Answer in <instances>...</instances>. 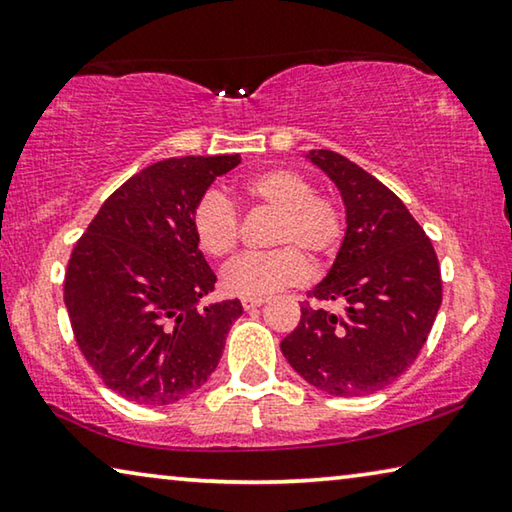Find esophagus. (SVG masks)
I'll list each match as a JSON object with an SVG mask.
<instances>
[{
    "instance_id": "esophagus-1",
    "label": "esophagus",
    "mask_w": 512,
    "mask_h": 512,
    "mask_svg": "<svg viewBox=\"0 0 512 512\" xmlns=\"http://www.w3.org/2000/svg\"><path fill=\"white\" fill-rule=\"evenodd\" d=\"M265 302H268L265 298H242V307L247 309V311H251V309L265 305Z\"/></svg>"
}]
</instances>
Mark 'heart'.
<instances>
[{
  "label": "heart",
  "instance_id": "1",
  "mask_svg": "<svg viewBox=\"0 0 512 512\" xmlns=\"http://www.w3.org/2000/svg\"><path fill=\"white\" fill-rule=\"evenodd\" d=\"M242 191L249 201L279 212L272 242L293 249L249 254L233 261L221 277L226 293L240 298H268L305 279L307 265L298 251L314 261L335 251L342 238V217L330 201L314 196V184L305 175L288 168H270L251 175L242 184ZM191 226L198 247L207 256L224 258L238 244V210L219 191H207L198 201Z\"/></svg>",
  "mask_w": 512,
  "mask_h": 512
}]
</instances>
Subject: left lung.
Here are the masks:
<instances>
[{
    "mask_svg": "<svg viewBox=\"0 0 512 512\" xmlns=\"http://www.w3.org/2000/svg\"><path fill=\"white\" fill-rule=\"evenodd\" d=\"M305 159L330 177L346 210L342 247L309 295L339 300L344 311L305 305L281 353L328 395H372L399 379L427 342L441 307L439 258L406 205L374 175L330 150Z\"/></svg>",
    "mask_w": 512,
    "mask_h": 512,
    "instance_id": "left-lung-1",
    "label": "left lung"
}]
</instances>
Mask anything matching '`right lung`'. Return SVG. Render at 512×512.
I'll return each mask as SVG.
<instances>
[{
  "instance_id": "right-lung-1",
  "label": "right lung",
  "mask_w": 512,
  "mask_h": 512,
  "mask_svg": "<svg viewBox=\"0 0 512 512\" xmlns=\"http://www.w3.org/2000/svg\"><path fill=\"white\" fill-rule=\"evenodd\" d=\"M240 154L180 157L147 166L122 184L73 247L64 305L80 353L110 390L164 406L210 379L240 300L214 291L194 210Z\"/></svg>"
}]
</instances>
